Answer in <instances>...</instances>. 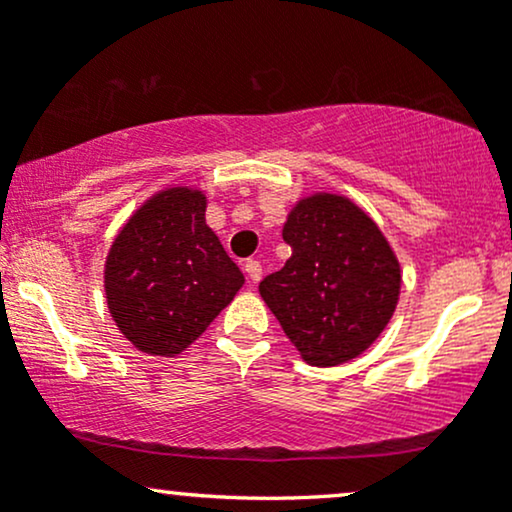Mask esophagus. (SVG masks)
Here are the masks:
<instances>
[{
    "mask_svg": "<svg viewBox=\"0 0 512 512\" xmlns=\"http://www.w3.org/2000/svg\"><path fill=\"white\" fill-rule=\"evenodd\" d=\"M245 274H248L250 284H257L262 279V264L257 260H248L245 262Z\"/></svg>",
    "mask_w": 512,
    "mask_h": 512,
    "instance_id": "obj_1",
    "label": "esophagus"
}]
</instances>
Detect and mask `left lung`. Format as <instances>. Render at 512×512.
<instances>
[{
  "instance_id": "8db88e82",
  "label": "left lung",
  "mask_w": 512,
  "mask_h": 512,
  "mask_svg": "<svg viewBox=\"0 0 512 512\" xmlns=\"http://www.w3.org/2000/svg\"><path fill=\"white\" fill-rule=\"evenodd\" d=\"M291 257L260 296L310 366H339L368 349L397 308L399 262L351 199L317 192L284 223Z\"/></svg>"
}]
</instances>
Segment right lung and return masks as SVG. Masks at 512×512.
Returning a JSON list of instances; mask_svg holds the SVG:
<instances>
[{"instance_id": "right-lung-1", "label": "right lung", "mask_w": 512, "mask_h": 512, "mask_svg": "<svg viewBox=\"0 0 512 512\" xmlns=\"http://www.w3.org/2000/svg\"><path fill=\"white\" fill-rule=\"evenodd\" d=\"M204 211L202 192L168 187L134 211L108 252L110 315L144 354H180L245 284Z\"/></svg>"}]
</instances>
